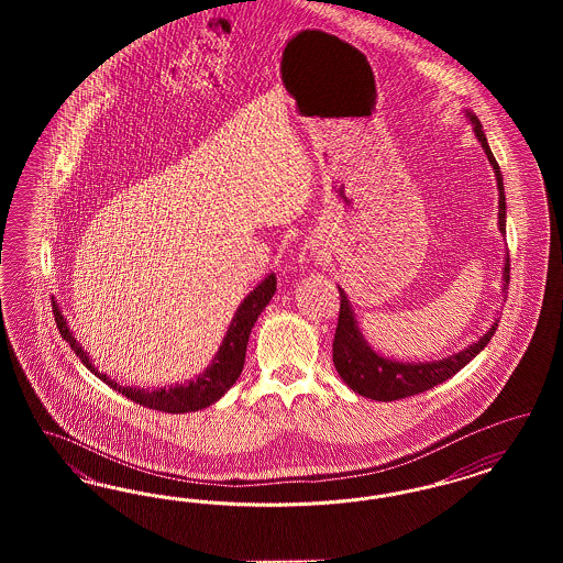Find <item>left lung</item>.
<instances>
[{"mask_svg": "<svg viewBox=\"0 0 563 563\" xmlns=\"http://www.w3.org/2000/svg\"><path fill=\"white\" fill-rule=\"evenodd\" d=\"M466 118L471 120L475 136L482 143L483 152L494 168L496 186H498V228L503 234H507V202H505L507 198H505V184H503L500 166L487 145L479 118L471 111H466ZM509 274L510 262L509 253H507V264L503 268L505 289L509 287ZM338 289H340V319H338V329H335V338H333V365H335L340 377L356 395L374 399V401H397V399L420 395L437 384H443L445 379L457 374L464 365H468L489 344L492 335L498 329V319H496L489 327V331L479 338V342L471 344L468 349L455 352L448 358L429 361V363H420V361L418 363H399V361L379 356L367 344V340L363 338L356 319H354L349 297L342 287H338Z\"/></svg>", "mask_w": 563, "mask_h": 563, "instance_id": "8db88e82", "label": "left lung"}]
</instances>
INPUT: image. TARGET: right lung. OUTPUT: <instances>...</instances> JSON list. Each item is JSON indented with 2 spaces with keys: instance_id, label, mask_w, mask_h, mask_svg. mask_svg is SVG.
Returning a JSON list of instances; mask_svg holds the SVG:
<instances>
[{
  "instance_id": "obj_1",
  "label": "right lung",
  "mask_w": 563,
  "mask_h": 563,
  "mask_svg": "<svg viewBox=\"0 0 563 563\" xmlns=\"http://www.w3.org/2000/svg\"><path fill=\"white\" fill-rule=\"evenodd\" d=\"M276 291V276L268 274L251 294L244 297L234 319L230 322V329L219 346V352L214 354L211 365L198 375L196 379H188L184 384H175L170 388H154V390H145V388H133V386H120L115 379H111L109 375L99 372L92 365V358L88 356V352H84L80 342L76 340V335L69 331L67 319L63 317L60 308L53 301L54 321L58 327V333L63 335V340L71 346L76 352V356H80L81 363L86 365V369H90L99 379H103L113 390L122 393L126 399L150 407V409H158L166 413H188V411H198L205 409L214 401H219L239 379L244 367V354H246V344H249V335L251 329L257 321V317L264 312V308L268 306L272 295Z\"/></svg>"
}]
</instances>
